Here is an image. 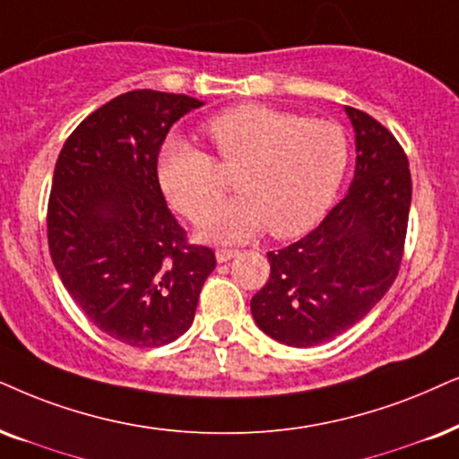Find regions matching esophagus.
Instances as JSON below:
<instances>
[{
    "label": "esophagus",
    "instance_id": "esophagus-1",
    "mask_svg": "<svg viewBox=\"0 0 459 459\" xmlns=\"http://www.w3.org/2000/svg\"><path fill=\"white\" fill-rule=\"evenodd\" d=\"M239 256V249H230V247H218L216 249V260L218 263H229L230 258Z\"/></svg>",
    "mask_w": 459,
    "mask_h": 459
}]
</instances>
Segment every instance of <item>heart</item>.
<instances>
[{"label":"heart","instance_id":"heart-1","mask_svg":"<svg viewBox=\"0 0 459 459\" xmlns=\"http://www.w3.org/2000/svg\"><path fill=\"white\" fill-rule=\"evenodd\" d=\"M218 159L235 176L239 196L218 207L226 178L212 154L171 135L156 171L171 205L190 222L211 217L205 235L243 241L263 233L288 239L313 229L330 210L350 165V139L333 120H311L263 103H243L207 125Z\"/></svg>","mask_w":459,"mask_h":459}]
</instances>
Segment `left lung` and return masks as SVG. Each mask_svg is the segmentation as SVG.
I'll list each match as a JSON object with an SVG mask.
<instances>
[{"label": "left lung", "instance_id": "obj_1", "mask_svg": "<svg viewBox=\"0 0 459 459\" xmlns=\"http://www.w3.org/2000/svg\"><path fill=\"white\" fill-rule=\"evenodd\" d=\"M356 131L350 193L317 229L269 252L271 275L252 316L271 339L313 347L362 320L396 280L411 210L409 159L398 139L362 109L345 106Z\"/></svg>", "mask_w": 459, "mask_h": 459}]
</instances>
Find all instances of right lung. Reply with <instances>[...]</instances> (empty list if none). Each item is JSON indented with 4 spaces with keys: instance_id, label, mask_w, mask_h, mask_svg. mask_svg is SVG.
Wrapping results in <instances>:
<instances>
[{
    "instance_id": "right-lung-1",
    "label": "right lung",
    "mask_w": 459,
    "mask_h": 459,
    "mask_svg": "<svg viewBox=\"0 0 459 459\" xmlns=\"http://www.w3.org/2000/svg\"><path fill=\"white\" fill-rule=\"evenodd\" d=\"M203 101L131 91L75 126L55 165L48 247L75 305L131 347L176 341L195 320L212 247L188 243L167 207L156 160L167 133Z\"/></svg>"
}]
</instances>
